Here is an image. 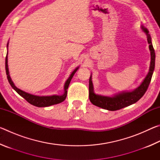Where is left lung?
Masks as SVG:
<instances>
[{"label":"left lung","instance_id":"obj_1","mask_svg":"<svg viewBox=\"0 0 160 160\" xmlns=\"http://www.w3.org/2000/svg\"><path fill=\"white\" fill-rule=\"evenodd\" d=\"M142 29L145 32L146 34H147L148 42L150 44L149 45V48L150 50L151 54L150 70H149L147 76L145 77V80H143L141 85L138 88L135 89V90L130 92H123L118 94L117 95H115L114 97H112L97 95V94H94L93 92L92 82L90 76V80H89V98H90V102L94 105L109 111L119 110L122 109V108L130 106V105L137 102L146 92L149 85L150 83L154 69H155V50H154L153 46L152 44L151 37L150 34H149L148 30L142 26Z\"/></svg>","mask_w":160,"mask_h":160}]
</instances>
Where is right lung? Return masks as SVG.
Listing matches in <instances>:
<instances>
[{"label": "right lung", "mask_w": 160, "mask_h": 160, "mask_svg": "<svg viewBox=\"0 0 160 160\" xmlns=\"http://www.w3.org/2000/svg\"><path fill=\"white\" fill-rule=\"evenodd\" d=\"M7 47H8V44H7ZM78 67L76 69H75L74 71L72 72L71 75H70V76L69 77L68 79L66 82V84H65V87H64L65 92L63 95L39 97V96H36V95H33V94L27 93V92H25L21 90H20V89H18L17 87L14 85V83H13V82L11 80V78H10V75H9L8 66V56H6V58H5V70H6L7 78H8V80L10 85H11L12 88L14 89V90L20 94L21 97H22L27 102H28L29 104H31L32 105H34V106H36L38 107H46L51 106V105H53V104H59V103L63 102L66 98L67 92H68L67 90H68V88L70 80H71L72 76H73L74 74L75 73V72L78 70Z\"/></svg>", "instance_id": "obj_1"}]
</instances>
